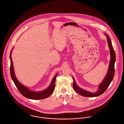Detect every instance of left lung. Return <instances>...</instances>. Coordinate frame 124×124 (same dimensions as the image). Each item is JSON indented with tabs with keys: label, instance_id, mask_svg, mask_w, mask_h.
<instances>
[{
	"label": "left lung",
	"instance_id": "left-lung-1",
	"mask_svg": "<svg viewBox=\"0 0 124 124\" xmlns=\"http://www.w3.org/2000/svg\"><path fill=\"white\" fill-rule=\"evenodd\" d=\"M107 37V40L108 44V46L110 51V56L111 59L109 63V66L108 70L107 73L101 83L99 85V89L96 93H92L91 92L85 91L82 89L79 88L77 84L75 81L74 78H73V88L75 92L79 94L80 95L89 97H97L103 93L107 90L111 82H112L115 75V63L116 59V53L112 46L111 39L107 34H105Z\"/></svg>",
	"mask_w": 124,
	"mask_h": 124
}]
</instances>
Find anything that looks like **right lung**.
Wrapping results in <instances>:
<instances>
[{
    "label": "right lung",
    "mask_w": 124,
    "mask_h": 124,
    "mask_svg": "<svg viewBox=\"0 0 124 124\" xmlns=\"http://www.w3.org/2000/svg\"><path fill=\"white\" fill-rule=\"evenodd\" d=\"M11 53L12 50H11L10 53V73L11 77L16 85V87L20 92V93L25 97L29 99L32 100H40V99H45L49 97L50 95L53 93L55 87V81L56 78L58 74H56L54 76V78L52 79V81L46 90L41 91V92H32L29 90L28 88L23 86L22 83H21L16 76H15L14 68L13 65V62L11 59Z\"/></svg>",
    "instance_id": "right-lung-1"
}]
</instances>
